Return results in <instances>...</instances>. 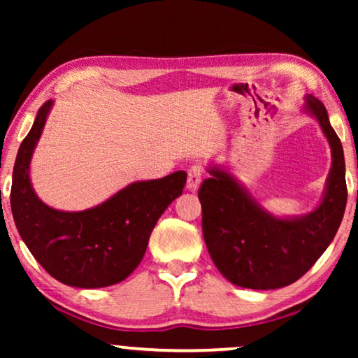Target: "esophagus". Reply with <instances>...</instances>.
Returning <instances> with one entry per match:
<instances>
[{"instance_id": "34e87169", "label": "esophagus", "mask_w": 358, "mask_h": 358, "mask_svg": "<svg viewBox=\"0 0 358 358\" xmlns=\"http://www.w3.org/2000/svg\"><path fill=\"white\" fill-rule=\"evenodd\" d=\"M201 183H202V169L199 166L191 167L189 172H187V183H186L187 191L196 192L199 189V186H201Z\"/></svg>"}]
</instances>
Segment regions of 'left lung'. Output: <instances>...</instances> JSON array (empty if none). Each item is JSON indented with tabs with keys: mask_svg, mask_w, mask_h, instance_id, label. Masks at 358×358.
I'll return each instance as SVG.
<instances>
[{
	"mask_svg": "<svg viewBox=\"0 0 358 358\" xmlns=\"http://www.w3.org/2000/svg\"><path fill=\"white\" fill-rule=\"evenodd\" d=\"M301 112L317 121L330 145L331 167L317 207L276 216L262 207L227 166L210 164L199 189L202 230L216 268L235 286L280 289L306 273L335 238L348 202L343 145L322 102L305 96Z\"/></svg>",
	"mask_w": 358,
	"mask_h": 358,
	"instance_id": "8db88e82",
	"label": "left lung"
}]
</instances>
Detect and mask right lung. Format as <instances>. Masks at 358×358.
Masks as SVG:
<instances>
[{
  "label": "right lung",
  "instance_id": "add662e5",
  "mask_svg": "<svg viewBox=\"0 0 358 358\" xmlns=\"http://www.w3.org/2000/svg\"><path fill=\"white\" fill-rule=\"evenodd\" d=\"M53 101L39 108L22 142L12 173L10 208L17 230L34 259L66 286L98 289L118 284L137 268L157 220L186 185L185 171L132 181L96 207L52 208L36 194L29 167Z\"/></svg>",
  "mask_w": 358,
  "mask_h": 358
}]
</instances>
